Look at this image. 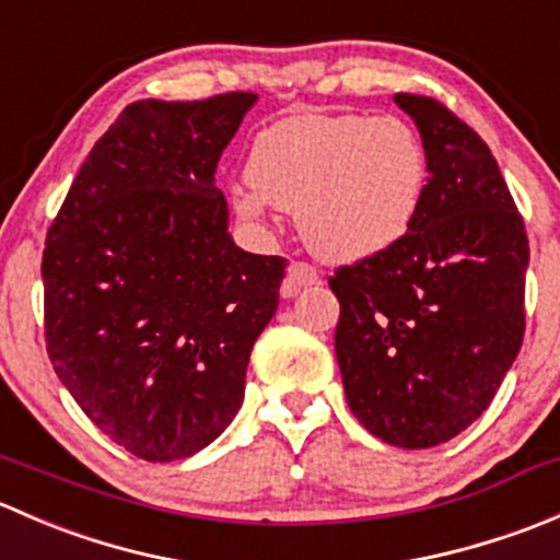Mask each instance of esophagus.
I'll return each instance as SVG.
<instances>
[{
	"mask_svg": "<svg viewBox=\"0 0 560 560\" xmlns=\"http://www.w3.org/2000/svg\"><path fill=\"white\" fill-rule=\"evenodd\" d=\"M312 284H319V273H316L314 265L290 262V268H287V281H284V287H281V295L292 298V295H298V290H301V287H312Z\"/></svg>",
	"mask_w": 560,
	"mask_h": 560,
	"instance_id": "34e87169",
	"label": "esophagus"
}]
</instances>
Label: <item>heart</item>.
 <instances>
[{"label": "heart", "instance_id": "heart-1", "mask_svg": "<svg viewBox=\"0 0 560 560\" xmlns=\"http://www.w3.org/2000/svg\"><path fill=\"white\" fill-rule=\"evenodd\" d=\"M428 165L420 138L395 116H303L259 129L235 208L295 211L303 241L332 262L374 257L415 224Z\"/></svg>", "mask_w": 560, "mask_h": 560}]
</instances>
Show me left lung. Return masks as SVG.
Instances as JSON below:
<instances>
[{"mask_svg": "<svg viewBox=\"0 0 560 560\" xmlns=\"http://www.w3.org/2000/svg\"><path fill=\"white\" fill-rule=\"evenodd\" d=\"M395 103L425 145L420 213L398 244L327 284L349 409L382 442L425 450L488 409L521 352L528 238L485 140L425 94Z\"/></svg>", "mask_w": 560, "mask_h": 560, "instance_id": "obj_1", "label": "left lung"}]
</instances>
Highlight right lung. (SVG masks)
<instances>
[{"instance_id": "right-lung-1", "label": "right lung", "mask_w": 560, "mask_h": 560, "mask_svg": "<svg viewBox=\"0 0 560 560\" xmlns=\"http://www.w3.org/2000/svg\"><path fill=\"white\" fill-rule=\"evenodd\" d=\"M257 94L127 105L72 180L43 252L45 349L110 442L200 453L238 415L284 257L228 233L217 165Z\"/></svg>"}]
</instances>
